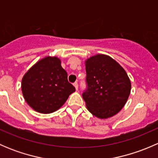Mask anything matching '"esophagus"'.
I'll use <instances>...</instances> for the list:
<instances>
[{
	"label": "esophagus",
	"mask_w": 158,
	"mask_h": 158,
	"mask_svg": "<svg viewBox=\"0 0 158 158\" xmlns=\"http://www.w3.org/2000/svg\"><path fill=\"white\" fill-rule=\"evenodd\" d=\"M73 85H74L75 88H76V90H78V87H79V85H78V82H74V83H73Z\"/></svg>",
	"instance_id": "obj_1"
}]
</instances>
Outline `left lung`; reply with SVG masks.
<instances>
[{
    "instance_id": "obj_1",
    "label": "left lung",
    "mask_w": 158,
    "mask_h": 158,
    "mask_svg": "<svg viewBox=\"0 0 158 158\" xmlns=\"http://www.w3.org/2000/svg\"><path fill=\"white\" fill-rule=\"evenodd\" d=\"M86 88L82 98L94 116L108 118L124 107L131 92L125 69L109 56L98 54L85 61Z\"/></svg>"
}]
</instances>
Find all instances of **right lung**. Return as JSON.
<instances>
[{"label":"right lung","instance_id":"add662e5","mask_svg":"<svg viewBox=\"0 0 158 158\" xmlns=\"http://www.w3.org/2000/svg\"><path fill=\"white\" fill-rule=\"evenodd\" d=\"M23 97L32 109L48 114L60 109L75 87L57 57H46L28 70L22 79Z\"/></svg>","mask_w":158,"mask_h":158}]
</instances>
